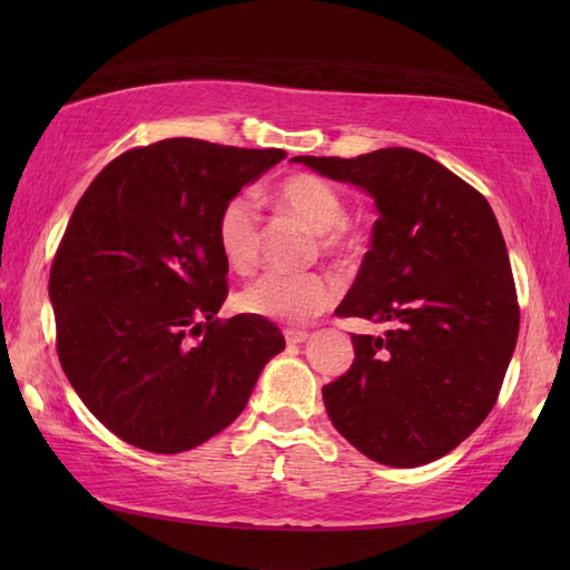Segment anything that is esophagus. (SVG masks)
<instances>
[{"instance_id":"34e87169","label":"esophagus","mask_w":570,"mask_h":570,"mask_svg":"<svg viewBox=\"0 0 570 570\" xmlns=\"http://www.w3.org/2000/svg\"><path fill=\"white\" fill-rule=\"evenodd\" d=\"M284 337L288 345H301L308 337V331H301V328H286L284 331Z\"/></svg>"}]
</instances>
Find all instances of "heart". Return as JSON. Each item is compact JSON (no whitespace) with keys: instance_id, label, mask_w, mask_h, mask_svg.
I'll return each mask as SVG.
<instances>
[{"instance_id":"obj_1","label":"heart","mask_w":570,"mask_h":570,"mask_svg":"<svg viewBox=\"0 0 570 570\" xmlns=\"http://www.w3.org/2000/svg\"><path fill=\"white\" fill-rule=\"evenodd\" d=\"M269 200L278 213L311 229L313 247L321 257L347 262L365 245V233L347 217V198L328 178L311 171L288 174L272 188ZM215 239L233 272L249 274L257 266L262 210L252 193H235L223 203L215 220ZM337 296L341 284L328 272H269L242 288L237 306L252 316L298 325L328 311Z\"/></svg>"}]
</instances>
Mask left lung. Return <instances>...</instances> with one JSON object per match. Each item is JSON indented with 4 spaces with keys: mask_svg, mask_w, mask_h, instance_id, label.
I'll use <instances>...</instances> for the list:
<instances>
[{
    "mask_svg": "<svg viewBox=\"0 0 570 570\" xmlns=\"http://www.w3.org/2000/svg\"><path fill=\"white\" fill-rule=\"evenodd\" d=\"M377 203L372 247L341 318L386 325L355 335V360L323 386L333 426L382 465L451 453L498 402L519 335V301L498 217L480 190L431 156H294Z\"/></svg>",
    "mask_w": 570,
    "mask_h": 570,
    "instance_id": "left-lung-1",
    "label": "left lung"
}]
</instances>
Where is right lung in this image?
Segmentation results:
<instances>
[{
	"label": "right lung",
	"mask_w": 570,
	"mask_h": 570,
	"mask_svg": "<svg viewBox=\"0 0 570 570\" xmlns=\"http://www.w3.org/2000/svg\"><path fill=\"white\" fill-rule=\"evenodd\" d=\"M286 156L164 139L107 164L56 249V353L82 404L151 453L190 451L247 406L284 335L259 316L220 321L223 203Z\"/></svg>",
	"instance_id": "1"
}]
</instances>
